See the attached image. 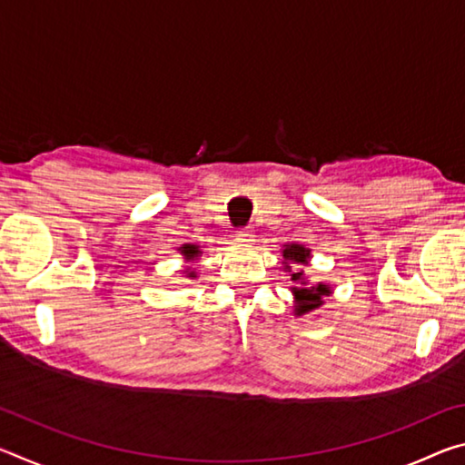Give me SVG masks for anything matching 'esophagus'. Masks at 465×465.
Returning <instances> with one entry per match:
<instances>
[{
	"instance_id": "1",
	"label": "esophagus",
	"mask_w": 465,
	"mask_h": 465,
	"mask_svg": "<svg viewBox=\"0 0 465 465\" xmlns=\"http://www.w3.org/2000/svg\"><path fill=\"white\" fill-rule=\"evenodd\" d=\"M235 242L252 243V242H254V233H252V230H238V232H235Z\"/></svg>"
}]
</instances>
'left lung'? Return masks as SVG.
Returning a JSON list of instances; mask_svg holds the SVG:
<instances>
[{
  "mask_svg": "<svg viewBox=\"0 0 465 465\" xmlns=\"http://www.w3.org/2000/svg\"><path fill=\"white\" fill-rule=\"evenodd\" d=\"M282 271L289 272L293 287H289L293 293V316H305L320 310L324 305V297L332 295V287L326 282L310 285L308 279L303 277V266H308L312 261V250L302 246V243H285L282 246Z\"/></svg>",
  "mask_w": 465,
  "mask_h": 465,
  "instance_id": "obj_1",
  "label": "left lung"
}]
</instances>
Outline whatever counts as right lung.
I'll return each instance as SVG.
<instances>
[{
	"label": "right lung",
	"instance_id": "obj_1",
	"mask_svg": "<svg viewBox=\"0 0 465 465\" xmlns=\"http://www.w3.org/2000/svg\"><path fill=\"white\" fill-rule=\"evenodd\" d=\"M180 254H183L184 262H193V261H199V256L203 254V250L199 243H183V246L178 248ZM186 279H196L199 277V271H194L193 266H186V269L183 271Z\"/></svg>",
	"mask_w": 465,
	"mask_h": 465
}]
</instances>
